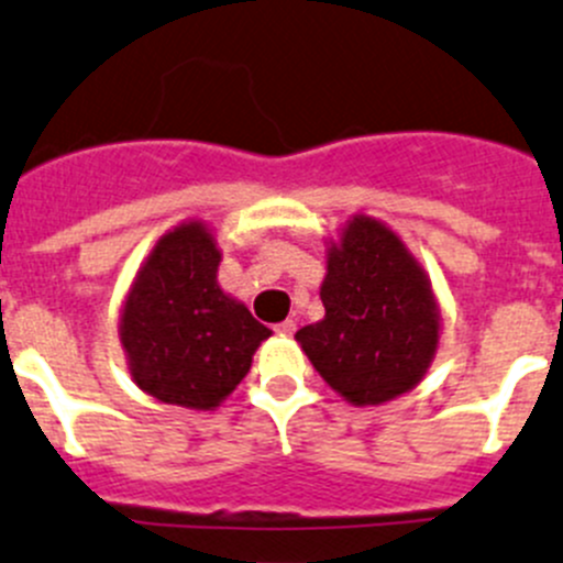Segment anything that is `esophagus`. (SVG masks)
I'll return each mask as SVG.
<instances>
[{
    "label": "esophagus",
    "instance_id": "1",
    "mask_svg": "<svg viewBox=\"0 0 563 563\" xmlns=\"http://www.w3.org/2000/svg\"><path fill=\"white\" fill-rule=\"evenodd\" d=\"M294 330H297V321H291V319L280 321V324L275 327V332H277V335H294Z\"/></svg>",
    "mask_w": 563,
    "mask_h": 563
}]
</instances>
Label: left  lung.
Masks as SVG:
<instances>
[{
    "label": "left lung",
    "mask_w": 563,
    "mask_h": 563,
    "mask_svg": "<svg viewBox=\"0 0 563 563\" xmlns=\"http://www.w3.org/2000/svg\"><path fill=\"white\" fill-rule=\"evenodd\" d=\"M324 319L297 343L321 379L354 407H376L427 376L440 346V305L427 269L393 228L354 214L327 242Z\"/></svg>",
    "instance_id": "obj_1"
}]
</instances>
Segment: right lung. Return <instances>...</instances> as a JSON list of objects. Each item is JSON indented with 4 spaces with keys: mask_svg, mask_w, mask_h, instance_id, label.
<instances>
[{
    "mask_svg": "<svg viewBox=\"0 0 563 563\" xmlns=\"http://www.w3.org/2000/svg\"><path fill=\"white\" fill-rule=\"evenodd\" d=\"M222 253L203 220L167 231L120 310V346L140 390L187 409H214L247 376L269 327L217 283Z\"/></svg>",
    "mask_w": 563,
    "mask_h": 563,
    "instance_id": "right-lung-1",
    "label": "right lung"
}]
</instances>
